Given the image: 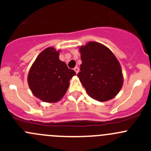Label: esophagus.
<instances>
[{
    "instance_id": "obj_1",
    "label": "esophagus",
    "mask_w": 151,
    "mask_h": 151,
    "mask_svg": "<svg viewBox=\"0 0 151 151\" xmlns=\"http://www.w3.org/2000/svg\"><path fill=\"white\" fill-rule=\"evenodd\" d=\"M74 71L77 73V74L79 72V68H78V67H75V68H74Z\"/></svg>"
}]
</instances>
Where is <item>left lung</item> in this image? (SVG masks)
I'll return each instance as SVG.
<instances>
[{"mask_svg": "<svg viewBox=\"0 0 151 151\" xmlns=\"http://www.w3.org/2000/svg\"><path fill=\"white\" fill-rule=\"evenodd\" d=\"M82 64L77 74L91 97L99 101L112 99L122 88L121 67L113 53L101 44L90 42L80 48Z\"/></svg>", "mask_w": 151, "mask_h": 151, "instance_id": "1", "label": "left lung"}]
</instances>
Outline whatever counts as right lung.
I'll list each match as a JSON object with an SVG mask.
<instances>
[{
	"label": "right lung",
	"instance_id": "1",
	"mask_svg": "<svg viewBox=\"0 0 151 151\" xmlns=\"http://www.w3.org/2000/svg\"><path fill=\"white\" fill-rule=\"evenodd\" d=\"M59 59V51L48 47L36 58L29 71L28 83L33 95L45 102H57L63 98L75 75Z\"/></svg>",
	"mask_w": 151,
	"mask_h": 151
}]
</instances>
